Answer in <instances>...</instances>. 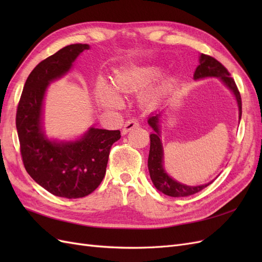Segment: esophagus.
<instances>
[{"instance_id": "obj_1", "label": "esophagus", "mask_w": 262, "mask_h": 262, "mask_svg": "<svg viewBox=\"0 0 262 262\" xmlns=\"http://www.w3.org/2000/svg\"><path fill=\"white\" fill-rule=\"evenodd\" d=\"M139 125H140V123H139L137 120H134V119H131V120H128V121H126V122L124 123V125H123V128H122V134H126L130 130H132V129H134V128H138Z\"/></svg>"}]
</instances>
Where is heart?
Returning a JSON list of instances; mask_svg holds the SVG:
<instances>
[{"instance_id":"1","label":"heart","mask_w":262,"mask_h":262,"mask_svg":"<svg viewBox=\"0 0 262 262\" xmlns=\"http://www.w3.org/2000/svg\"><path fill=\"white\" fill-rule=\"evenodd\" d=\"M156 74V70L149 67H134L119 71L114 76V89L105 82L98 84V99L100 104L108 109H117L122 105V99L118 94H126L137 91L144 86ZM164 90V83L149 87L141 95L145 102L155 101ZM117 92L116 93L115 92Z\"/></svg>"}]
</instances>
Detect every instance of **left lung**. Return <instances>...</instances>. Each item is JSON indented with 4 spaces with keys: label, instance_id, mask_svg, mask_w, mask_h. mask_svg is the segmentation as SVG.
I'll return each instance as SVG.
<instances>
[{
    "label": "left lung",
    "instance_id": "1",
    "mask_svg": "<svg viewBox=\"0 0 262 262\" xmlns=\"http://www.w3.org/2000/svg\"><path fill=\"white\" fill-rule=\"evenodd\" d=\"M205 77H219L220 80L224 83L227 89L231 91L237 100L239 112V120L242 118V98L238 89L235 84V81L231 77L226 68L220 63L216 59H214L207 54H200L199 66L196 67L193 78L194 80H201ZM162 116V112L152 114L148 117L147 123L154 130V133L149 136L150 146L148 154V171L150 179L157 190H160L166 195L169 196H188L201 191L202 189L211 185L213 180L208 184L200 186H187L178 182L177 180L172 179L166 170L164 169V149L161 141V125L160 118Z\"/></svg>",
    "mask_w": 262,
    "mask_h": 262
}]
</instances>
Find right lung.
Masks as SVG:
<instances>
[{"label": "right lung", "mask_w": 262, "mask_h": 262, "mask_svg": "<svg viewBox=\"0 0 262 262\" xmlns=\"http://www.w3.org/2000/svg\"><path fill=\"white\" fill-rule=\"evenodd\" d=\"M89 45L62 48L31 71L18 102L16 129L25 169L50 193L77 199L92 193L102 181L110 148L121 138L119 130L92 128L75 141H55L42 128L43 98L48 85L66 75Z\"/></svg>", "instance_id": "obj_1"}]
</instances>
